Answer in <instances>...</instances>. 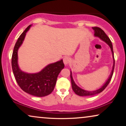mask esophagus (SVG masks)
<instances>
[{
    "instance_id": "34e87169",
    "label": "esophagus",
    "mask_w": 126,
    "mask_h": 126,
    "mask_svg": "<svg viewBox=\"0 0 126 126\" xmlns=\"http://www.w3.org/2000/svg\"><path fill=\"white\" fill-rule=\"evenodd\" d=\"M63 61L65 65H69V63H70V59L69 57H65L63 58Z\"/></svg>"
}]
</instances>
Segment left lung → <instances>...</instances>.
<instances>
[{"label":"left lung","instance_id":"8db88e82","mask_svg":"<svg viewBox=\"0 0 126 126\" xmlns=\"http://www.w3.org/2000/svg\"><path fill=\"white\" fill-rule=\"evenodd\" d=\"M93 30H94V36L95 37L99 38L101 40H102L106 43L108 46H110V47L111 48V50L112 52V58H113V66L112 69L111 74H110L109 77L107 79V80L106 81V82L103 84V85L101 88H100L98 89H96L95 91H88L84 90V89L81 88L80 87H79V86L76 85V84L75 83V82L74 81V80L72 77V71L70 70V79H71V83H72V89L75 93L77 95L80 96H94L95 94H97L99 93L102 92L107 87L108 84L110 83V81L111 80L112 77L113 73V70H114V67H115V59H114V55H113V47H112V45L111 41L110 40V39L108 38L107 35H106V34L105 33L104 31L102 29L97 27H92Z\"/></svg>","mask_w":126,"mask_h":126}]
</instances>
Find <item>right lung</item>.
<instances>
[{
    "label": "right lung",
    "mask_w": 126,
    "mask_h": 126,
    "mask_svg": "<svg viewBox=\"0 0 126 126\" xmlns=\"http://www.w3.org/2000/svg\"><path fill=\"white\" fill-rule=\"evenodd\" d=\"M32 26L29 25L25 29L15 45L12 56V68L17 83L22 90L32 96L44 97L52 92L58 76L64 68V63L63 60H61L50 63L40 72L35 73H29L20 69L18 65V51Z\"/></svg>",
    "instance_id": "add662e5"
}]
</instances>
